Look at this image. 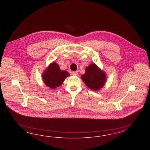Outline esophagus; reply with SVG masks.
<instances>
[{"mask_svg": "<svg viewBox=\"0 0 150 150\" xmlns=\"http://www.w3.org/2000/svg\"><path fill=\"white\" fill-rule=\"evenodd\" d=\"M72 75H78V71H73L72 72Z\"/></svg>", "mask_w": 150, "mask_h": 150, "instance_id": "obj_1", "label": "esophagus"}]
</instances>
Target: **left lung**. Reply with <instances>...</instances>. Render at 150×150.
I'll return each mask as SVG.
<instances>
[{
    "label": "left lung",
    "mask_w": 150,
    "mask_h": 150,
    "mask_svg": "<svg viewBox=\"0 0 150 150\" xmlns=\"http://www.w3.org/2000/svg\"><path fill=\"white\" fill-rule=\"evenodd\" d=\"M106 76L105 72L93 63L86 67V72L81 75V79L88 88L93 91H98L105 86Z\"/></svg>",
    "instance_id": "obj_1"
}]
</instances>
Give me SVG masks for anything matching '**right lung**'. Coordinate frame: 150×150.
<instances>
[{"mask_svg":"<svg viewBox=\"0 0 150 150\" xmlns=\"http://www.w3.org/2000/svg\"><path fill=\"white\" fill-rule=\"evenodd\" d=\"M70 75L68 72L60 70L56 62H53L43 72L42 78L45 85L54 89L61 86L65 79Z\"/></svg>","mask_w":150,"mask_h":150,"instance_id":"1","label":"right lung"}]
</instances>
